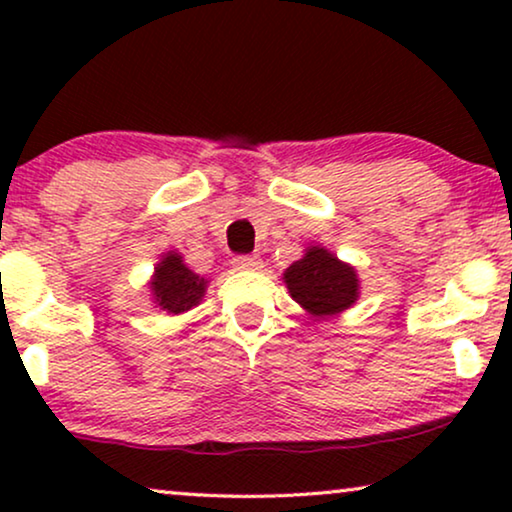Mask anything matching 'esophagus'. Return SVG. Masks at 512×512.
<instances>
[{"instance_id":"1","label":"esophagus","mask_w":512,"mask_h":512,"mask_svg":"<svg viewBox=\"0 0 512 512\" xmlns=\"http://www.w3.org/2000/svg\"><path fill=\"white\" fill-rule=\"evenodd\" d=\"M233 265L237 270H258L261 268V256L258 254H240L233 258Z\"/></svg>"}]
</instances>
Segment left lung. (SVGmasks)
I'll list each match as a JSON object with an SVG mask.
<instances>
[{
	"instance_id": "obj_1",
	"label": "left lung",
	"mask_w": 512,
	"mask_h": 512,
	"mask_svg": "<svg viewBox=\"0 0 512 512\" xmlns=\"http://www.w3.org/2000/svg\"><path fill=\"white\" fill-rule=\"evenodd\" d=\"M284 279L291 298L317 317L347 310L359 298L354 268L321 247L307 249V254L284 272Z\"/></svg>"
}]
</instances>
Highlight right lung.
I'll return each instance as SVG.
<instances>
[{
	"label": "right lung",
	"instance_id": "1",
	"mask_svg": "<svg viewBox=\"0 0 512 512\" xmlns=\"http://www.w3.org/2000/svg\"><path fill=\"white\" fill-rule=\"evenodd\" d=\"M205 279L195 275L181 263V256L167 254L156 268V277L151 282V291L156 303L172 314L191 310L205 296Z\"/></svg>",
	"mask_w": 512,
	"mask_h": 512
}]
</instances>
